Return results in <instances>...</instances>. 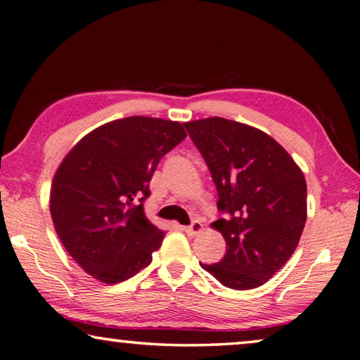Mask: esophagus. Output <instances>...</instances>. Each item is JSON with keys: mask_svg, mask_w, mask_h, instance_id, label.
<instances>
[{"mask_svg": "<svg viewBox=\"0 0 360 360\" xmlns=\"http://www.w3.org/2000/svg\"><path fill=\"white\" fill-rule=\"evenodd\" d=\"M184 231H186V234H188V236H197L198 233L202 231V224L200 220H193L191 225L184 226Z\"/></svg>", "mask_w": 360, "mask_h": 360, "instance_id": "esophagus-1", "label": "esophagus"}]
</instances>
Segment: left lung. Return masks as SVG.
Masks as SVG:
<instances>
[{
    "label": "left lung",
    "instance_id": "8db88e82",
    "mask_svg": "<svg viewBox=\"0 0 360 360\" xmlns=\"http://www.w3.org/2000/svg\"><path fill=\"white\" fill-rule=\"evenodd\" d=\"M217 188L214 221L226 243L219 263L201 264L233 290L266 283L299 244L307 220L305 178L291 155L261 130L225 117L186 122Z\"/></svg>",
    "mask_w": 360,
    "mask_h": 360
}]
</instances>
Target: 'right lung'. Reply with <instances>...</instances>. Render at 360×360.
I'll return each instance as SVG.
<instances>
[{"mask_svg": "<svg viewBox=\"0 0 360 360\" xmlns=\"http://www.w3.org/2000/svg\"><path fill=\"white\" fill-rule=\"evenodd\" d=\"M184 139L179 122L130 116L97 127L64 158L51 184V219L91 277L120 283L151 263L165 233L143 202L160 159Z\"/></svg>", "mask_w": 360, "mask_h": 360, "instance_id": "right-lung-1", "label": "right lung"}]
</instances>
